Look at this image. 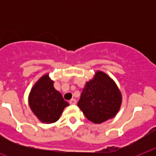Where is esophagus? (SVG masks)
<instances>
[{
	"label": "esophagus",
	"instance_id": "obj_1",
	"mask_svg": "<svg viewBox=\"0 0 156 156\" xmlns=\"http://www.w3.org/2000/svg\"><path fill=\"white\" fill-rule=\"evenodd\" d=\"M69 104L71 105H76V100L75 98H73L69 101Z\"/></svg>",
	"mask_w": 156,
	"mask_h": 156
}]
</instances>
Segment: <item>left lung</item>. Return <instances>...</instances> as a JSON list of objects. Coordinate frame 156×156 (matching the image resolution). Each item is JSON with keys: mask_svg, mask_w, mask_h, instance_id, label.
Wrapping results in <instances>:
<instances>
[{"mask_svg": "<svg viewBox=\"0 0 156 156\" xmlns=\"http://www.w3.org/2000/svg\"><path fill=\"white\" fill-rule=\"evenodd\" d=\"M122 96L115 83L103 72L98 71L87 82L77 105L87 119L101 123L113 118L120 108Z\"/></svg>", "mask_w": 156, "mask_h": 156, "instance_id": "8db88e82", "label": "left lung"}]
</instances>
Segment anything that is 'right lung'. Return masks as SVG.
Segmentation results:
<instances>
[{
    "mask_svg": "<svg viewBox=\"0 0 156 156\" xmlns=\"http://www.w3.org/2000/svg\"><path fill=\"white\" fill-rule=\"evenodd\" d=\"M30 108L42 122L52 123L59 119L69 103L54 87L48 74L43 76L32 88L29 96Z\"/></svg>",
    "mask_w": 156,
    "mask_h": 156,
    "instance_id": "right-lung-1",
    "label": "right lung"
}]
</instances>
